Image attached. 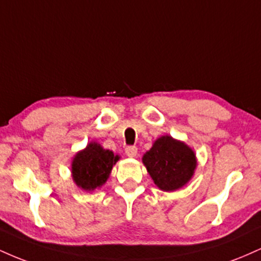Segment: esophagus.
Returning a JSON list of instances; mask_svg holds the SVG:
<instances>
[{
    "label": "esophagus",
    "instance_id": "1",
    "mask_svg": "<svg viewBox=\"0 0 261 261\" xmlns=\"http://www.w3.org/2000/svg\"><path fill=\"white\" fill-rule=\"evenodd\" d=\"M125 153H126L128 157H135L137 154V147L136 146H127L125 148Z\"/></svg>",
    "mask_w": 261,
    "mask_h": 261
}]
</instances>
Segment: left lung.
I'll use <instances>...</instances> for the list:
<instances>
[{
	"mask_svg": "<svg viewBox=\"0 0 261 261\" xmlns=\"http://www.w3.org/2000/svg\"><path fill=\"white\" fill-rule=\"evenodd\" d=\"M143 164L161 190L173 191L190 180L196 168L193 149L184 142L162 136L143 154Z\"/></svg>",
	"mask_w": 261,
	"mask_h": 261,
	"instance_id": "8db88e82",
	"label": "left lung"
}]
</instances>
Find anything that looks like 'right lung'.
<instances>
[{
  "label": "right lung",
  "mask_w": 261,
  "mask_h": 261,
  "mask_svg": "<svg viewBox=\"0 0 261 261\" xmlns=\"http://www.w3.org/2000/svg\"><path fill=\"white\" fill-rule=\"evenodd\" d=\"M119 160L109 149L92 142L79 152L72 162L73 180L83 190H94L109 178L113 166Z\"/></svg>",
  "instance_id": "add662e5"
}]
</instances>
